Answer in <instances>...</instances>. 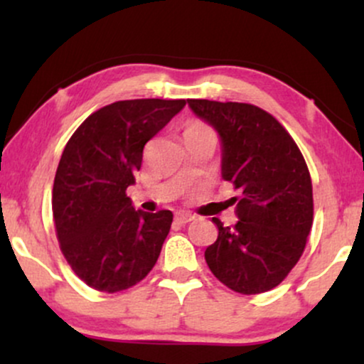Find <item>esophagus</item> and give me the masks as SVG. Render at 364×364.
<instances>
[{"mask_svg":"<svg viewBox=\"0 0 364 364\" xmlns=\"http://www.w3.org/2000/svg\"><path fill=\"white\" fill-rule=\"evenodd\" d=\"M193 219H195V217L191 214H188V212H178V214L174 215V220H176V223L181 224V225L191 223Z\"/></svg>","mask_w":364,"mask_h":364,"instance_id":"1","label":"esophagus"}]
</instances>
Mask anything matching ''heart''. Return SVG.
I'll return each instance as SVG.
<instances>
[{
    "mask_svg": "<svg viewBox=\"0 0 364 364\" xmlns=\"http://www.w3.org/2000/svg\"><path fill=\"white\" fill-rule=\"evenodd\" d=\"M198 132H210V129L200 123H191L190 127L186 128V133H198Z\"/></svg>",
    "mask_w": 364,
    "mask_h": 364,
    "instance_id": "b5f03b06",
    "label": "heart"
}]
</instances>
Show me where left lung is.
I'll list each match as a JSON object with an SVG mask.
<instances>
[{
	"label": "left lung",
	"mask_w": 364,
	"mask_h": 364,
	"mask_svg": "<svg viewBox=\"0 0 364 364\" xmlns=\"http://www.w3.org/2000/svg\"><path fill=\"white\" fill-rule=\"evenodd\" d=\"M190 109L220 139V173L240 188L237 223L205 250L212 274L229 289L258 294L279 286L301 258L313 224L306 162L284 127L260 107L190 99Z\"/></svg>",
	"instance_id": "left-lung-1"
}]
</instances>
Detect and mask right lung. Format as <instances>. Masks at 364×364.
Listing matches in <instances>:
<instances>
[{"instance_id": "1", "label": "right lung", "mask_w": 364, "mask_h": 364, "mask_svg": "<svg viewBox=\"0 0 364 364\" xmlns=\"http://www.w3.org/2000/svg\"><path fill=\"white\" fill-rule=\"evenodd\" d=\"M185 99L118 101L92 112L68 140L53 186V217L66 262L87 286L118 292L156 265L173 212L135 210V185L145 144Z\"/></svg>"}]
</instances>
